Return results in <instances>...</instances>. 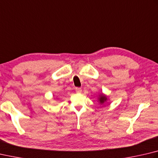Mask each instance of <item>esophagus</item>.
<instances>
[{
  "label": "esophagus",
  "instance_id": "1",
  "mask_svg": "<svg viewBox=\"0 0 158 158\" xmlns=\"http://www.w3.org/2000/svg\"><path fill=\"white\" fill-rule=\"evenodd\" d=\"M75 91H76V93H81L82 92V89L81 88H76Z\"/></svg>",
  "mask_w": 158,
  "mask_h": 158
}]
</instances>
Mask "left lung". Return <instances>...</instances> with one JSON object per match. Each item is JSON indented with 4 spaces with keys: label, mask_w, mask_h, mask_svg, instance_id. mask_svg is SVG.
Wrapping results in <instances>:
<instances>
[{
    "label": "left lung",
    "mask_w": 158,
    "mask_h": 158,
    "mask_svg": "<svg viewBox=\"0 0 158 158\" xmlns=\"http://www.w3.org/2000/svg\"><path fill=\"white\" fill-rule=\"evenodd\" d=\"M99 103L101 104H104V102H106V101L108 100V98H107V97L106 96V95H104V94H101L99 95Z\"/></svg>",
    "instance_id": "left-lung-1"
}]
</instances>
